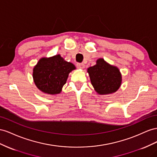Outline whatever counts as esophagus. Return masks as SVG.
<instances>
[{
	"mask_svg": "<svg viewBox=\"0 0 157 157\" xmlns=\"http://www.w3.org/2000/svg\"><path fill=\"white\" fill-rule=\"evenodd\" d=\"M77 67L79 69H83L85 68V64L83 63H78Z\"/></svg>",
	"mask_w": 157,
	"mask_h": 157,
	"instance_id": "obj_1",
	"label": "esophagus"
}]
</instances>
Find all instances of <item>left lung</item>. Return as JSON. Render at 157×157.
Wrapping results in <instances>:
<instances>
[{
	"mask_svg": "<svg viewBox=\"0 0 157 157\" xmlns=\"http://www.w3.org/2000/svg\"><path fill=\"white\" fill-rule=\"evenodd\" d=\"M91 83L98 95L114 93L122 84V74L118 67L111 65L100 58L96 64L87 68Z\"/></svg>",
	"mask_w": 157,
	"mask_h": 157,
	"instance_id": "obj_1",
	"label": "left lung"
}]
</instances>
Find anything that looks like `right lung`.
<instances>
[{"mask_svg":"<svg viewBox=\"0 0 157 157\" xmlns=\"http://www.w3.org/2000/svg\"><path fill=\"white\" fill-rule=\"evenodd\" d=\"M75 66L60 55L42 57L33 69V79L39 90L48 95L61 93L69 74Z\"/></svg>","mask_w":157,"mask_h":157,"instance_id":"right-lung-1","label":"right lung"}]
</instances>
